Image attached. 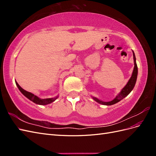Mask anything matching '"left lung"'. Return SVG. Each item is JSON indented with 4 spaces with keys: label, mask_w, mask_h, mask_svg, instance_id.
I'll list each match as a JSON object with an SVG mask.
<instances>
[{
    "label": "left lung",
    "mask_w": 156,
    "mask_h": 156,
    "mask_svg": "<svg viewBox=\"0 0 156 156\" xmlns=\"http://www.w3.org/2000/svg\"><path fill=\"white\" fill-rule=\"evenodd\" d=\"M133 59H134V68H133V73H132L131 77L129 79L128 82H127V83L126 84V85L122 89L120 92L118 94L114 100H112V101L105 102V101H103L101 100H100L99 99H98L95 97H93V99L96 102L100 103V104H102V105H114V104H115V103L119 102L120 100H122V99H124L125 97H126L131 92V90L133 89V88L135 87V84L136 81V77H137V74H138V68H137V66H136V58H135V53L133 51Z\"/></svg>",
    "instance_id": "8db88e82"
}]
</instances>
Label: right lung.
Listing matches in <instances>:
<instances>
[{
    "label": "right lung",
    "instance_id": "obj_1",
    "mask_svg": "<svg viewBox=\"0 0 156 156\" xmlns=\"http://www.w3.org/2000/svg\"><path fill=\"white\" fill-rule=\"evenodd\" d=\"M16 84L17 87H18L19 90H20V92L24 95L25 97H27L28 99H29V100L32 101H33L34 103H36V104H38V105H48L49 104V103L53 102L56 99H57L58 96L54 98H48V99H40L37 96H35L34 94H33L31 92H27L26 90H25L24 89H23L20 85H19V84L16 81Z\"/></svg>",
    "mask_w": 156,
    "mask_h": 156
}]
</instances>
